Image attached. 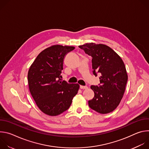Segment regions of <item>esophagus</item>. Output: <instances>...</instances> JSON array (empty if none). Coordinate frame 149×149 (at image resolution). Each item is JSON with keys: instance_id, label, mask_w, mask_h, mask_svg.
<instances>
[{"instance_id": "obj_1", "label": "esophagus", "mask_w": 149, "mask_h": 149, "mask_svg": "<svg viewBox=\"0 0 149 149\" xmlns=\"http://www.w3.org/2000/svg\"><path fill=\"white\" fill-rule=\"evenodd\" d=\"M80 88H81V89H87V88H88V87H87V86H80Z\"/></svg>"}]
</instances>
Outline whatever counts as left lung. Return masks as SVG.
<instances>
[{
  "instance_id": "left-lung-1",
  "label": "left lung",
  "mask_w": 149,
  "mask_h": 149,
  "mask_svg": "<svg viewBox=\"0 0 149 149\" xmlns=\"http://www.w3.org/2000/svg\"><path fill=\"white\" fill-rule=\"evenodd\" d=\"M79 47L92 57L93 74L100 77V86H91L94 97L88 101L89 107L100 114L114 111L125 92L128 79L121 57L110 47L104 44L87 43Z\"/></svg>"
}]
</instances>
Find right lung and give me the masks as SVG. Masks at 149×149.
I'll use <instances>...</instances> for the list:
<instances>
[{"label":"right lung","mask_w":149,"mask_h":149,"mask_svg":"<svg viewBox=\"0 0 149 149\" xmlns=\"http://www.w3.org/2000/svg\"><path fill=\"white\" fill-rule=\"evenodd\" d=\"M74 47L54 45L42 51L31 65L28 79L30 93L44 113L56 116L67 110L79 88L62 81L61 74L67 53Z\"/></svg>","instance_id":"right-lung-1"}]
</instances>
